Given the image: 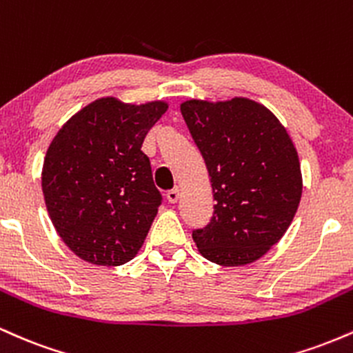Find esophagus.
<instances>
[{"mask_svg": "<svg viewBox=\"0 0 353 353\" xmlns=\"http://www.w3.org/2000/svg\"><path fill=\"white\" fill-rule=\"evenodd\" d=\"M179 196H181V192H179V189H171L169 190L168 194H165V197H168V201L171 202V204H176L177 201H179Z\"/></svg>", "mask_w": 353, "mask_h": 353, "instance_id": "esophagus-1", "label": "esophagus"}]
</instances>
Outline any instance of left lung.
<instances>
[{
    "mask_svg": "<svg viewBox=\"0 0 353 353\" xmlns=\"http://www.w3.org/2000/svg\"><path fill=\"white\" fill-rule=\"evenodd\" d=\"M181 112L204 157L216 204L192 239L217 265H247L281 241L302 197L297 149L277 116L257 101L188 99Z\"/></svg>",
    "mask_w": 353,
    "mask_h": 353,
    "instance_id": "obj_1",
    "label": "left lung"
}]
</instances>
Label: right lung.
I'll return each instance as SVG.
<instances>
[{
    "instance_id": "obj_1",
    "label": "right lung",
    "mask_w": 353,
    "mask_h": 353,
    "mask_svg": "<svg viewBox=\"0 0 353 353\" xmlns=\"http://www.w3.org/2000/svg\"><path fill=\"white\" fill-rule=\"evenodd\" d=\"M165 101L104 96L79 109L52 137L41 185L52 225L72 254L92 265H123L143 247L161 204L144 137Z\"/></svg>"
}]
</instances>
